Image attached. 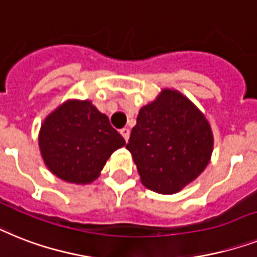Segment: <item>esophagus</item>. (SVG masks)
I'll list each match as a JSON object with an SVG mask.
<instances>
[{"mask_svg": "<svg viewBox=\"0 0 257 257\" xmlns=\"http://www.w3.org/2000/svg\"><path fill=\"white\" fill-rule=\"evenodd\" d=\"M120 133H121V136L124 137L125 141H128L129 135H131V131H129V128H122L121 131H120Z\"/></svg>", "mask_w": 257, "mask_h": 257, "instance_id": "1", "label": "esophagus"}]
</instances>
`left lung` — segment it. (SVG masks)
I'll use <instances>...</instances> for the list:
<instances>
[{
  "label": "left lung",
  "instance_id": "left-lung-1",
  "mask_svg": "<svg viewBox=\"0 0 257 257\" xmlns=\"http://www.w3.org/2000/svg\"><path fill=\"white\" fill-rule=\"evenodd\" d=\"M214 137L201 110L176 89H164L137 116L126 149L141 182L160 194L178 193L210 162Z\"/></svg>",
  "mask_w": 257,
  "mask_h": 257
}]
</instances>
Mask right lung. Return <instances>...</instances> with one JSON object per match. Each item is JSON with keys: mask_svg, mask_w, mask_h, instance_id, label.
I'll use <instances>...</instances> for the list:
<instances>
[{"mask_svg": "<svg viewBox=\"0 0 257 257\" xmlns=\"http://www.w3.org/2000/svg\"><path fill=\"white\" fill-rule=\"evenodd\" d=\"M38 143L50 172L66 182L87 185L125 140L89 100H67L45 118Z\"/></svg>", "mask_w": 257, "mask_h": 257, "instance_id": "add662e5", "label": "right lung"}]
</instances>
